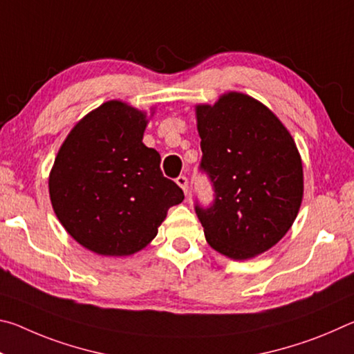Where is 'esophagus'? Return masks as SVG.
<instances>
[{"label": "esophagus", "instance_id": "obj_1", "mask_svg": "<svg viewBox=\"0 0 354 354\" xmlns=\"http://www.w3.org/2000/svg\"><path fill=\"white\" fill-rule=\"evenodd\" d=\"M187 183H189V181H187V176L179 175V176L176 178V184L184 190V194H187Z\"/></svg>", "mask_w": 354, "mask_h": 354}]
</instances>
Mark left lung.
I'll use <instances>...</instances> for the list:
<instances>
[{
  "label": "left lung",
  "instance_id": "1",
  "mask_svg": "<svg viewBox=\"0 0 354 354\" xmlns=\"http://www.w3.org/2000/svg\"><path fill=\"white\" fill-rule=\"evenodd\" d=\"M200 170L214 189L209 206L195 203L207 243L248 259L278 243L297 218L303 165L295 142L273 112L243 93L196 107Z\"/></svg>",
  "mask_w": 354,
  "mask_h": 354
}]
</instances>
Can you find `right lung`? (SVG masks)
<instances>
[{
	"label": "right lung",
	"instance_id": "1",
	"mask_svg": "<svg viewBox=\"0 0 354 354\" xmlns=\"http://www.w3.org/2000/svg\"><path fill=\"white\" fill-rule=\"evenodd\" d=\"M147 115L107 101L71 129L50 175L51 205L68 234L103 256H129L158 234L184 192L143 145Z\"/></svg>",
	"mask_w": 354,
	"mask_h": 354
}]
</instances>
